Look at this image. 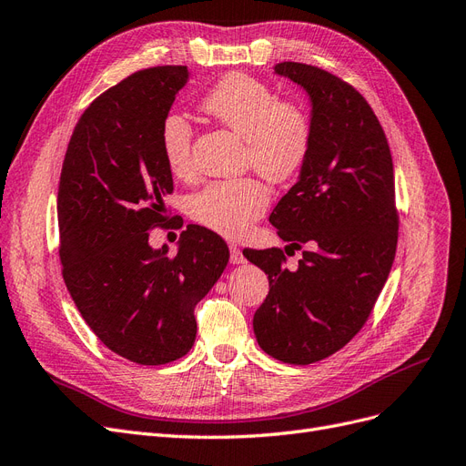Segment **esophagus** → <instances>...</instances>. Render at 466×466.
I'll list each match as a JSON object with an SVG mask.
<instances>
[{
    "instance_id": "1",
    "label": "esophagus",
    "mask_w": 466,
    "mask_h": 466,
    "mask_svg": "<svg viewBox=\"0 0 466 466\" xmlns=\"http://www.w3.org/2000/svg\"><path fill=\"white\" fill-rule=\"evenodd\" d=\"M230 263H232V265L246 263V257H244L242 249H239V248L234 246V244H230Z\"/></svg>"
}]
</instances>
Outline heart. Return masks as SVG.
<instances>
[{
	"label": "heart",
	"instance_id": "heart-1",
	"mask_svg": "<svg viewBox=\"0 0 466 466\" xmlns=\"http://www.w3.org/2000/svg\"><path fill=\"white\" fill-rule=\"evenodd\" d=\"M201 111L244 140V163L270 182L298 175L313 144V120L303 106L280 99L267 84L232 73L220 78L199 103ZM194 128L170 113L161 125V149L177 178L192 177ZM270 203L263 180L242 177L205 184L187 199V211L203 227L224 236L244 234Z\"/></svg>",
	"mask_w": 466,
	"mask_h": 466
}]
</instances>
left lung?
<instances>
[{"label": "left lung", "mask_w": 466, "mask_h": 466, "mask_svg": "<svg viewBox=\"0 0 466 466\" xmlns=\"http://www.w3.org/2000/svg\"><path fill=\"white\" fill-rule=\"evenodd\" d=\"M274 71L311 96L313 144L299 180L270 215L291 244L286 252L302 251L299 267H285L280 248L244 249L268 274L253 330L270 357L311 365L369 320L398 249L400 213L388 137L369 101L313 65L282 61Z\"/></svg>", "instance_id": "1"}]
</instances>
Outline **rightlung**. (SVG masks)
<instances>
[{"label": "right lung", "mask_w": 466, "mask_h": 466, "mask_svg": "<svg viewBox=\"0 0 466 466\" xmlns=\"http://www.w3.org/2000/svg\"><path fill=\"white\" fill-rule=\"evenodd\" d=\"M187 80L184 65L149 66L97 96L78 118L59 178L68 294L103 346L137 365L172 363L192 350L196 305L230 255L199 224H187L172 257L147 242L170 224L163 199L175 186L161 125Z\"/></svg>", "instance_id": "1"}]
</instances>
